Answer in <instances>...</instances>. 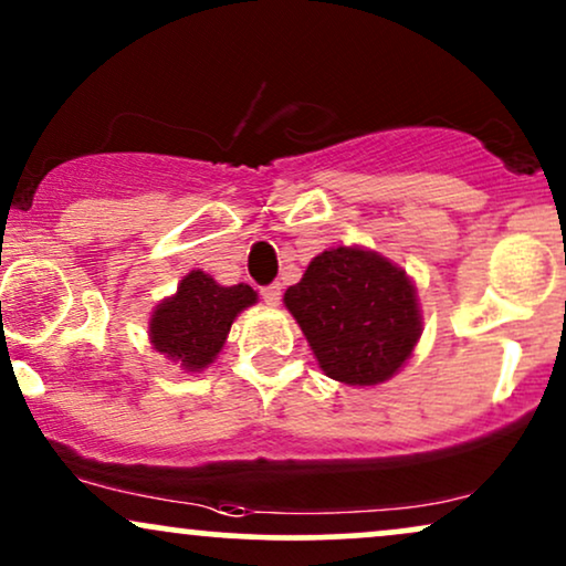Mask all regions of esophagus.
I'll return each mask as SVG.
<instances>
[{
	"instance_id": "34e87169",
	"label": "esophagus",
	"mask_w": 566,
	"mask_h": 566,
	"mask_svg": "<svg viewBox=\"0 0 566 566\" xmlns=\"http://www.w3.org/2000/svg\"><path fill=\"white\" fill-rule=\"evenodd\" d=\"M261 295L269 305H279V301H282V284H269V287L261 290Z\"/></svg>"
}]
</instances>
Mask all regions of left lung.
I'll list each match as a JSON object with an SVG mask.
<instances>
[{
    "label": "left lung",
    "instance_id": "8db88e82",
    "mask_svg": "<svg viewBox=\"0 0 566 566\" xmlns=\"http://www.w3.org/2000/svg\"><path fill=\"white\" fill-rule=\"evenodd\" d=\"M322 373L346 386L391 380L423 335L418 287L399 263L359 244L319 252L284 292Z\"/></svg>",
    "mask_w": 566,
    "mask_h": 566
}]
</instances>
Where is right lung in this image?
I'll return each instance as SVG.
<instances>
[{
  "instance_id": "1",
  "label": "right lung",
  "mask_w": 566,
  "mask_h": 566,
  "mask_svg": "<svg viewBox=\"0 0 566 566\" xmlns=\"http://www.w3.org/2000/svg\"><path fill=\"white\" fill-rule=\"evenodd\" d=\"M255 303L258 292L250 284L223 287L210 274L193 269L180 279L175 295L151 311L148 340L184 373H201L223 350L233 319Z\"/></svg>"
}]
</instances>
